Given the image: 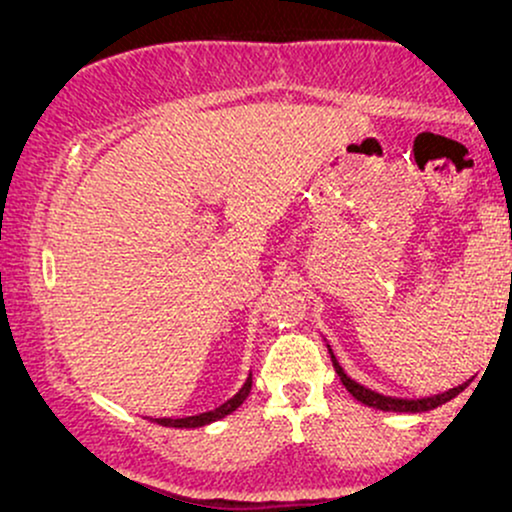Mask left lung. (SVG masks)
I'll list each match as a JSON object with an SVG mask.
<instances>
[{"label":"left lung","instance_id":"left-lung-1","mask_svg":"<svg viewBox=\"0 0 512 512\" xmlns=\"http://www.w3.org/2000/svg\"><path fill=\"white\" fill-rule=\"evenodd\" d=\"M330 356H332L334 370H337L339 380H342L346 390H349L351 395H354V397H356L358 402H361V404H366V407H373V409H380V411H407V414H419V411H431V409L440 407V404L450 402L452 397H457V395H460V392L464 390V387L469 385V380H467V383H462V385L452 387V390H448V392H440V395L424 397V399H402V397H387V395H380V392H375V390H368V387L358 385L356 380H351L349 375L344 373V368L339 366L337 356L332 354V349H330Z\"/></svg>","mask_w":512,"mask_h":512}]
</instances>
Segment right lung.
Here are the masks:
<instances>
[{"label":"right lung","instance_id":"1","mask_svg":"<svg viewBox=\"0 0 512 512\" xmlns=\"http://www.w3.org/2000/svg\"><path fill=\"white\" fill-rule=\"evenodd\" d=\"M250 387H252V375L248 380H245V385L240 387L238 395H233L228 402H223L221 407H216L214 411H204V414H197V416H185V419H156V424L161 426H170V428H199V426H207L211 421H219L223 416H228L231 411H236L240 404L245 402L250 395Z\"/></svg>","mask_w":512,"mask_h":512}]
</instances>
